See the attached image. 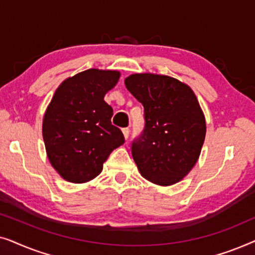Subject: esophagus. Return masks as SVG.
Here are the masks:
<instances>
[{"label": "esophagus", "mask_w": 255, "mask_h": 255, "mask_svg": "<svg viewBox=\"0 0 255 255\" xmlns=\"http://www.w3.org/2000/svg\"><path fill=\"white\" fill-rule=\"evenodd\" d=\"M122 132H123L124 138H125V139H128V134H130V128H123V130H122Z\"/></svg>", "instance_id": "obj_1"}]
</instances>
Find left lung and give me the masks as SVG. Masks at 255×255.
Here are the masks:
<instances>
[{"instance_id": "1", "label": "left lung", "mask_w": 255, "mask_h": 255, "mask_svg": "<svg viewBox=\"0 0 255 255\" xmlns=\"http://www.w3.org/2000/svg\"><path fill=\"white\" fill-rule=\"evenodd\" d=\"M124 82L144 107V133L132 144L139 173L158 186L180 182L200 158L207 132L196 95L168 75L135 73Z\"/></svg>"}]
</instances>
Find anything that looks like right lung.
<instances>
[{
	"label": "right lung",
	"instance_id": "right-lung-1",
	"mask_svg": "<svg viewBox=\"0 0 255 255\" xmlns=\"http://www.w3.org/2000/svg\"><path fill=\"white\" fill-rule=\"evenodd\" d=\"M121 73L90 68L60 83L45 111L43 138L47 158L62 179L86 183L99 175L115 148L124 144L111 124L113 108L104 101Z\"/></svg>",
	"mask_w": 255,
	"mask_h": 255
}]
</instances>
